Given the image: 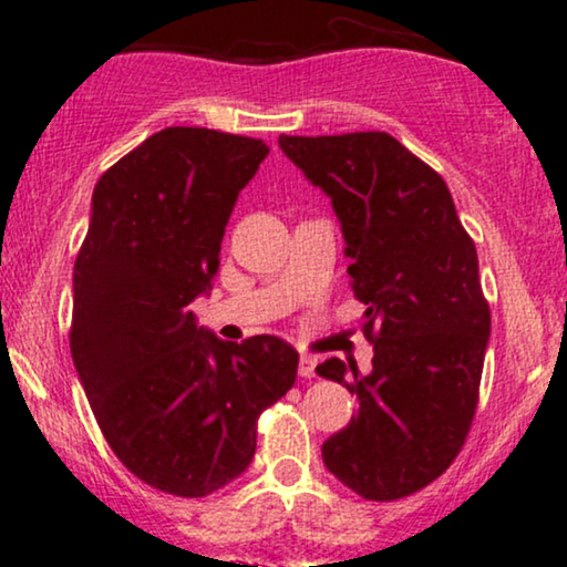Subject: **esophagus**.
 Returning <instances> with one entry per match:
<instances>
[{
    "instance_id": "1",
    "label": "esophagus",
    "mask_w": 567,
    "mask_h": 567,
    "mask_svg": "<svg viewBox=\"0 0 567 567\" xmlns=\"http://www.w3.org/2000/svg\"><path fill=\"white\" fill-rule=\"evenodd\" d=\"M315 368H317V357L301 354V360H298V375H301V379H315Z\"/></svg>"
}]
</instances>
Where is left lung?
I'll list each match as a JSON object with an SVG mask.
<instances>
[{
	"mask_svg": "<svg viewBox=\"0 0 567 567\" xmlns=\"http://www.w3.org/2000/svg\"><path fill=\"white\" fill-rule=\"evenodd\" d=\"M279 148L330 197L373 341L368 375L317 365L360 402L322 461L362 498L410 496L453 464L477 408L491 338L477 250L445 181L389 133L279 135Z\"/></svg>",
	"mask_w": 567,
	"mask_h": 567,
	"instance_id": "left-lung-1",
	"label": "left lung"
}]
</instances>
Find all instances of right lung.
Instances as JSON below:
<instances>
[{
  "label": "right lung",
  "instance_id": "obj_1",
  "mask_svg": "<svg viewBox=\"0 0 567 567\" xmlns=\"http://www.w3.org/2000/svg\"><path fill=\"white\" fill-rule=\"evenodd\" d=\"M266 154L256 138L165 127L93 192L71 357L116 458L173 496L237 480L256 455L258 415L296 383L298 351L282 338L220 341L188 311L213 288L226 224Z\"/></svg>",
  "mask_w": 567,
  "mask_h": 567
}]
</instances>
